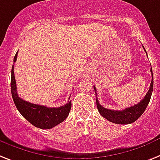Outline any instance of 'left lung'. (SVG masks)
Listing matches in <instances>:
<instances>
[{"label":"left lung","instance_id":"1","mask_svg":"<svg viewBox=\"0 0 160 160\" xmlns=\"http://www.w3.org/2000/svg\"><path fill=\"white\" fill-rule=\"evenodd\" d=\"M145 49V48H144ZM152 75V80L150 83V89L147 93L145 94L144 98L137 104L132 106L130 108H127L125 109L122 111H117V110H111L105 108L102 105L99 104L98 99L96 98V103H97V108L99 112V113L102 115L104 118L108 120L111 122L116 123V124H130L136 122L140 117L143 114L145 108L150 102V98H151L152 91H153V87H154V78H153V72H152V68H150ZM93 89L95 90V87L93 86Z\"/></svg>","mask_w":160,"mask_h":160}]
</instances>
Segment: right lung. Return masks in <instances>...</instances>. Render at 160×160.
I'll return each mask as SVG.
<instances>
[{"label":"right lung","mask_w":160,"mask_h":160,"mask_svg":"<svg viewBox=\"0 0 160 160\" xmlns=\"http://www.w3.org/2000/svg\"><path fill=\"white\" fill-rule=\"evenodd\" d=\"M17 54L14 58V62H16ZM11 94L14 102L22 116L34 127L41 129H51L59 123L62 122L68 117L71 108V101H68L67 104L59 108H48L43 105L34 104L24 101L18 96L16 90L14 65L11 70V80H10Z\"/></svg>","instance_id":"obj_1"}]
</instances>
